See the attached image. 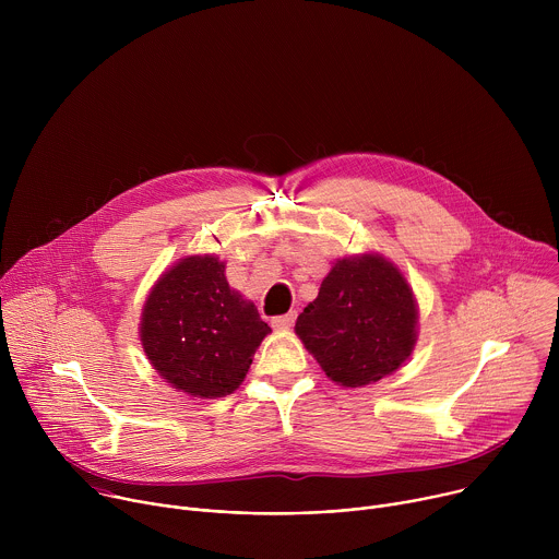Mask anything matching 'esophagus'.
<instances>
[{
  "label": "esophagus",
  "instance_id": "1",
  "mask_svg": "<svg viewBox=\"0 0 559 559\" xmlns=\"http://www.w3.org/2000/svg\"><path fill=\"white\" fill-rule=\"evenodd\" d=\"M294 321H296V311H287V313H283V316H274L272 318V328H289V325H294Z\"/></svg>",
  "mask_w": 559,
  "mask_h": 559
}]
</instances>
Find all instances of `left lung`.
<instances>
[{
  "instance_id": "8db88e82",
  "label": "left lung",
  "mask_w": 559,
  "mask_h": 559,
  "mask_svg": "<svg viewBox=\"0 0 559 559\" xmlns=\"http://www.w3.org/2000/svg\"><path fill=\"white\" fill-rule=\"evenodd\" d=\"M416 321V300L403 274L365 254L332 267L316 300L298 316L296 334L334 382L362 386L409 358Z\"/></svg>"
}]
</instances>
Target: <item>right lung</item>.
<instances>
[{
    "label": "right lung",
    "mask_w": 559,
    "mask_h": 559,
    "mask_svg": "<svg viewBox=\"0 0 559 559\" xmlns=\"http://www.w3.org/2000/svg\"><path fill=\"white\" fill-rule=\"evenodd\" d=\"M270 332L254 302L227 285L225 265L214 257H190L168 270L141 318L152 367L199 397L227 395L241 384Z\"/></svg>",
    "instance_id": "right-lung-1"
}]
</instances>
